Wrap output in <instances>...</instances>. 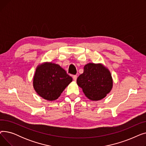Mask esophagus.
Returning <instances> with one entry per match:
<instances>
[{
  "label": "esophagus",
  "instance_id": "1",
  "mask_svg": "<svg viewBox=\"0 0 146 146\" xmlns=\"http://www.w3.org/2000/svg\"><path fill=\"white\" fill-rule=\"evenodd\" d=\"M77 78H78L77 75H74V76H73V80H74V81H76V80H77Z\"/></svg>",
  "mask_w": 146,
  "mask_h": 146
}]
</instances>
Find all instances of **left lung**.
I'll list each match as a JSON object with an SVG mask.
<instances>
[{"mask_svg": "<svg viewBox=\"0 0 146 146\" xmlns=\"http://www.w3.org/2000/svg\"><path fill=\"white\" fill-rule=\"evenodd\" d=\"M83 93L91 101H99L110 92L113 80L110 70L102 64L88 63L77 79Z\"/></svg>", "mask_w": 146, "mask_h": 146, "instance_id": "obj_1", "label": "left lung"}]
</instances>
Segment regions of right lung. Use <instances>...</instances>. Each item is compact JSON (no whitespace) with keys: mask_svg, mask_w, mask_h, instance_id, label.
I'll return each mask as SVG.
<instances>
[{"mask_svg":"<svg viewBox=\"0 0 146 146\" xmlns=\"http://www.w3.org/2000/svg\"><path fill=\"white\" fill-rule=\"evenodd\" d=\"M72 80L71 76L58 64L45 62L36 67L33 86L38 95L52 101L58 98Z\"/></svg>","mask_w":146,"mask_h":146,"instance_id":"1","label":"right lung"}]
</instances>
